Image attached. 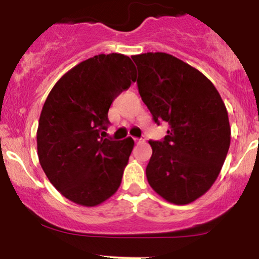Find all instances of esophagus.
I'll return each mask as SVG.
<instances>
[{
    "label": "esophagus",
    "mask_w": 259,
    "mask_h": 259,
    "mask_svg": "<svg viewBox=\"0 0 259 259\" xmlns=\"http://www.w3.org/2000/svg\"><path fill=\"white\" fill-rule=\"evenodd\" d=\"M134 141H135L136 142V144H144V142H145V140L144 139H134Z\"/></svg>",
    "instance_id": "obj_1"
}]
</instances>
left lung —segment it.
<instances>
[{"label": "left lung", "mask_w": 259, "mask_h": 259, "mask_svg": "<svg viewBox=\"0 0 259 259\" xmlns=\"http://www.w3.org/2000/svg\"><path fill=\"white\" fill-rule=\"evenodd\" d=\"M132 58L138 65L139 94L154 123L169 124L162 141H148V184L170 203H191L214 184L227 158V107L212 81L181 59L164 52Z\"/></svg>", "instance_id": "1"}]
</instances>
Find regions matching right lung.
<instances>
[{
  "mask_svg": "<svg viewBox=\"0 0 259 259\" xmlns=\"http://www.w3.org/2000/svg\"><path fill=\"white\" fill-rule=\"evenodd\" d=\"M135 80L127 56L99 55L65 73L45 101L38 160L52 185L74 203L99 206L120 186L134 140L103 139V130L112 102Z\"/></svg>",
  "mask_w": 259,
  "mask_h": 259,
  "instance_id": "right-lung-1",
  "label": "right lung"
}]
</instances>
